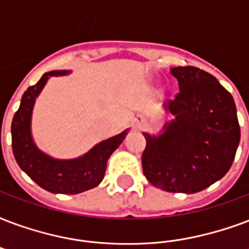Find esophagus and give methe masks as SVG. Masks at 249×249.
Listing matches in <instances>:
<instances>
[{"label": "esophagus", "instance_id": "obj_1", "mask_svg": "<svg viewBox=\"0 0 249 249\" xmlns=\"http://www.w3.org/2000/svg\"><path fill=\"white\" fill-rule=\"evenodd\" d=\"M134 124H136V128H142L143 125L146 124V120L145 117L143 116H137L136 119H134Z\"/></svg>", "mask_w": 249, "mask_h": 249}]
</instances>
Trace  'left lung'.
<instances>
[{
    "instance_id": "obj_1",
    "label": "left lung",
    "mask_w": 249,
    "mask_h": 249,
    "mask_svg": "<svg viewBox=\"0 0 249 249\" xmlns=\"http://www.w3.org/2000/svg\"><path fill=\"white\" fill-rule=\"evenodd\" d=\"M180 92L163 108L174 116L159 134L143 133L142 168L154 187L197 193L230 170L240 141L232 96L218 79L196 66L171 68Z\"/></svg>"
}]
</instances>
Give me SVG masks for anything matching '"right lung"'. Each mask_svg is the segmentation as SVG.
I'll use <instances>...</instances> for the list:
<instances>
[{
	"label": "right lung",
	"mask_w": 249,
	"mask_h": 249,
	"mask_svg": "<svg viewBox=\"0 0 249 249\" xmlns=\"http://www.w3.org/2000/svg\"><path fill=\"white\" fill-rule=\"evenodd\" d=\"M68 74H70V70H52L44 73L39 82L24 91L19 109L15 112L11 123V146L18 166L37 185L51 193L77 195L102 183L108 158L124 141L129 129L96 143L78 158L57 159L41 151L36 146L31 132L35 100L51 77Z\"/></svg>",
	"instance_id": "add662e5"
}]
</instances>
